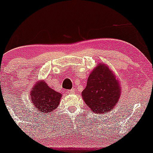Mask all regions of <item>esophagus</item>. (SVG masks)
<instances>
[{"instance_id":"obj_1","label":"esophagus","mask_w":153,"mask_h":153,"mask_svg":"<svg viewBox=\"0 0 153 153\" xmlns=\"http://www.w3.org/2000/svg\"><path fill=\"white\" fill-rule=\"evenodd\" d=\"M76 90L75 89H71V90H69L68 91V93L69 94H75V93H76Z\"/></svg>"}]
</instances>
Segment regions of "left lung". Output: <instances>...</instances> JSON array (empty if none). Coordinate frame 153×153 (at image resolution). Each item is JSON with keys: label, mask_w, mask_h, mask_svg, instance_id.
<instances>
[{"label": "left lung", "mask_w": 153, "mask_h": 153, "mask_svg": "<svg viewBox=\"0 0 153 153\" xmlns=\"http://www.w3.org/2000/svg\"><path fill=\"white\" fill-rule=\"evenodd\" d=\"M122 94L119 80L105 63H99L90 73L82 97L94 113H110L119 102Z\"/></svg>", "instance_id": "obj_1"}]
</instances>
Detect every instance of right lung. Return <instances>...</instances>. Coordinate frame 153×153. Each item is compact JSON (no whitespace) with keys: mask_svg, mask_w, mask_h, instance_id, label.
<instances>
[{"mask_svg":"<svg viewBox=\"0 0 153 153\" xmlns=\"http://www.w3.org/2000/svg\"><path fill=\"white\" fill-rule=\"evenodd\" d=\"M31 100L36 111L44 115L51 113L59 105L62 94L53 91L45 80H40L34 84L30 92Z\"/></svg>","mask_w":153,"mask_h":153,"instance_id":"add662e5","label":"right lung"}]
</instances>
